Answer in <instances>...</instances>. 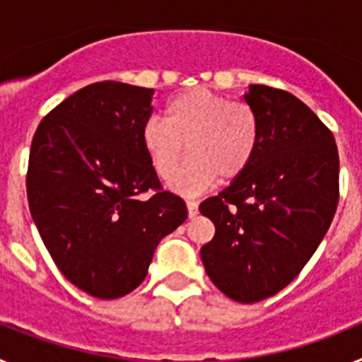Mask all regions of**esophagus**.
<instances>
[{"instance_id":"esophagus-1","label":"esophagus","mask_w":362,"mask_h":362,"mask_svg":"<svg viewBox=\"0 0 362 362\" xmlns=\"http://www.w3.org/2000/svg\"><path fill=\"white\" fill-rule=\"evenodd\" d=\"M187 209H188V217H196L197 212H199V203L194 199L187 201Z\"/></svg>"}]
</instances>
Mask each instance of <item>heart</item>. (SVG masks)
<instances>
[{
	"mask_svg": "<svg viewBox=\"0 0 362 362\" xmlns=\"http://www.w3.org/2000/svg\"><path fill=\"white\" fill-rule=\"evenodd\" d=\"M261 141L255 112L243 101L196 86L179 92L166 103L165 121L148 117L141 127V145L156 174L174 177L188 150L174 188L197 194L214 183L241 177L254 161ZM187 148H184V145Z\"/></svg>",
	"mask_w": 362,
	"mask_h": 362,
	"instance_id": "obj_1",
	"label": "heart"
}]
</instances>
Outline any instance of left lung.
I'll use <instances>...</instances> for the list:
<instances>
[{"label": "left lung", "instance_id": "left-lung-1", "mask_svg": "<svg viewBox=\"0 0 362 362\" xmlns=\"http://www.w3.org/2000/svg\"><path fill=\"white\" fill-rule=\"evenodd\" d=\"M245 101L261 129L241 177L199 204L216 226L201 248L204 270L238 303L288 286L330 228L339 203V152L332 130L300 99L250 85Z\"/></svg>", "mask_w": 362, "mask_h": 362}]
</instances>
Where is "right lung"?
Here are the masks:
<instances>
[{"label":"right lung","mask_w":362,"mask_h":362,"mask_svg":"<svg viewBox=\"0 0 362 362\" xmlns=\"http://www.w3.org/2000/svg\"><path fill=\"white\" fill-rule=\"evenodd\" d=\"M152 88L99 81L41 119L27 170L32 219L63 276L98 299L146 277L158 243L187 219L141 145Z\"/></svg>","instance_id":"right-lung-1"}]
</instances>
